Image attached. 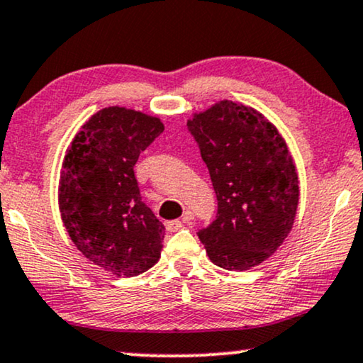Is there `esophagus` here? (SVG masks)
I'll return each mask as SVG.
<instances>
[{
	"label": "esophagus",
	"instance_id": "1",
	"mask_svg": "<svg viewBox=\"0 0 363 363\" xmlns=\"http://www.w3.org/2000/svg\"><path fill=\"white\" fill-rule=\"evenodd\" d=\"M191 219H192V213H191V211H187V213L184 214V218H182V221H179V219H174V221H167L166 223L167 231H171V233L177 231V229H181L186 223H189Z\"/></svg>",
	"mask_w": 363,
	"mask_h": 363
}]
</instances>
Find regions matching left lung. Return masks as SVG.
Here are the masks:
<instances>
[{
	"instance_id": "left-lung-1",
	"label": "left lung",
	"mask_w": 363,
	"mask_h": 363,
	"mask_svg": "<svg viewBox=\"0 0 363 363\" xmlns=\"http://www.w3.org/2000/svg\"><path fill=\"white\" fill-rule=\"evenodd\" d=\"M187 127L218 197V216L197 236L214 264L246 272L290 235L300 199L295 162L278 128L233 100L194 113Z\"/></svg>"
}]
</instances>
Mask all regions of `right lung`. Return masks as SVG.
Here are the masks:
<instances>
[{"label":"right lung","instance_id":"right-lung-1","mask_svg":"<svg viewBox=\"0 0 363 363\" xmlns=\"http://www.w3.org/2000/svg\"><path fill=\"white\" fill-rule=\"evenodd\" d=\"M162 130L159 117L107 107L82 125L63 159L62 221L77 250L117 277H137L160 258L166 228L142 203L134 166Z\"/></svg>","mask_w":363,"mask_h":363}]
</instances>
